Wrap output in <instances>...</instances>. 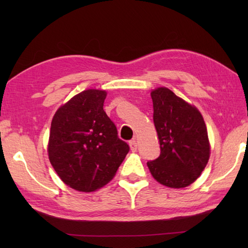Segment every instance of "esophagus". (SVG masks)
<instances>
[{
	"label": "esophagus",
	"instance_id": "obj_1",
	"mask_svg": "<svg viewBox=\"0 0 248 248\" xmlns=\"http://www.w3.org/2000/svg\"><path fill=\"white\" fill-rule=\"evenodd\" d=\"M129 145H130V150L132 151V152H136L137 148H138V144H137V141L136 140H131L129 142Z\"/></svg>",
	"mask_w": 248,
	"mask_h": 248
}]
</instances>
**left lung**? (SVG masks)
<instances>
[{
	"label": "left lung",
	"mask_w": 248,
	"mask_h": 248,
	"mask_svg": "<svg viewBox=\"0 0 248 248\" xmlns=\"http://www.w3.org/2000/svg\"><path fill=\"white\" fill-rule=\"evenodd\" d=\"M153 121L161 154L148 162L154 179L170 188L189 186L199 177L210 157V142L198 108L167 87L151 92Z\"/></svg>",
	"instance_id": "left-lung-1"
}]
</instances>
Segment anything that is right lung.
Returning <instances> with one entry per match:
<instances>
[{
	"instance_id": "add662e5",
	"label": "right lung",
	"mask_w": 248,
	"mask_h": 248,
	"mask_svg": "<svg viewBox=\"0 0 248 248\" xmlns=\"http://www.w3.org/2000/svg\"><path fill=\"white\" fill-rule=\"evenodd\" d=\"M107 92L85 90L58 108L50 128L48 156L69 187L92 192L115 177L129 152L104 111Z\"/></svg>"
}]
</instances>
